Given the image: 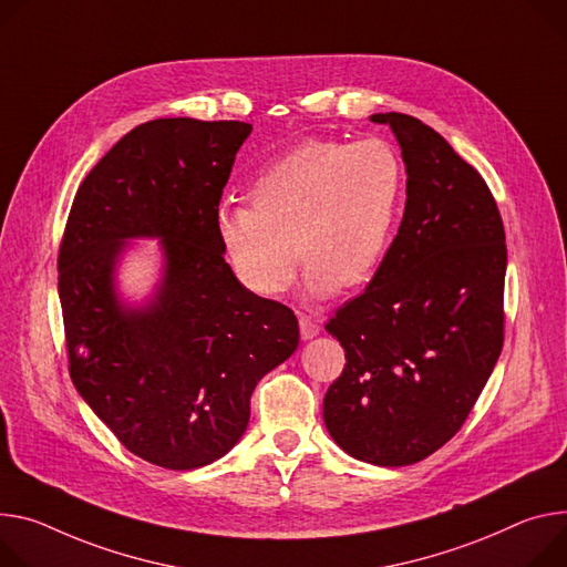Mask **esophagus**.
I'll return each mask as SVG.
<instances>
[{
    "instance_id": "34e87169",
    "label": "esophagus",
    "mask_w": 567,
    "mask_h": 567,
    "mask_svg": "<svg viewBox=\"0 0 567 567\" xmlns=\"http://www.w3.org/2000/svg\"><path fill=\"white\" fill-rule=\"evenodd\" d=\"M298 326H300V337L307 341V339H315L319 332H321V326L307 315H298Z\"/></svg>"
}]
</instances>
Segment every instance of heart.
<instances>
[{"label":"heart","instance_id":"obj_1","mask_svg":"<svg viewBox=\"0 0 567 567\" xmlns=\"http://www.w3.org/2000/svg\"><path fill=\"white\" fill-rule=\"evenodd\" d=\"M400 192V163L382 140H307L257 174L248 205H224L217 237L235 276L276 298L296 276L315 298L371 278L384 252ZM297 252H292V248Z\"/></svg>","mask_w":567,"mask_h":567}]
</instances>
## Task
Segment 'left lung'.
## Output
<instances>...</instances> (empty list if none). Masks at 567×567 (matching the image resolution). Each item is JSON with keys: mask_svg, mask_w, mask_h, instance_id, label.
Instances as JSON below:
<instances>
[{"mask_svg": "<svg viewBox=\"0 0 567 567\" xmlns=\"http://www.w3.org/2000/svg\"><path fill=\"white\" fill-rule=\"evenodd\" d=\"M406 167V203L373 280L326 330L346 350L323 398L334 443L373 466H409L468 419L504 341L506 244L497 203L427 124L378 113Z\"/></svg>", "mask_w": 567, "mask_h": 567, "instance_id": "left-lung-1", "label": "left lung"}]
</instances>
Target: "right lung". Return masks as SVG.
Masks as SVG:
<instances>
[{
  "label": "right lung",
  "mask_w": 567,
  "mask_h": 567,
  "mask_svg": "<svg viewBox=\"0 0 567 567\" xmlns=\"http://www.w3.org/2000/svg\"><path fill=\"white\" fill-rule=\"evenodd\" d=\"M246 122L153 120L81 183L59 250L70 375L120 443L192 471L246 432L250 393L298 348L287 305L248 291L217 237ZM131 238H161L164 278L140 308L114 282Z\"/></svg>",
  "instance_id": "1"
}]
</instances>
